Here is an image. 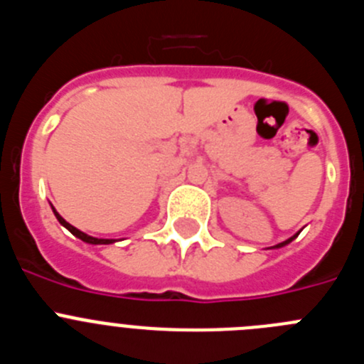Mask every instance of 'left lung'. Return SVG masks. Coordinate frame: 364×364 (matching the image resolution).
I'll list each match as a JSON object with an SVG mask.
<instances>
[{
  "mask_svg": "<svg viewBox=\"0 0 364 364\" xmlns=\"http://www.w3.org/2000/svg\"><path fill=\"white\" fill-rule=\"evenodd\" d=\"M291 239H294V237H291ZM291 239H288V240H284V242L277 244V246H275V247H281V246H284V244H288V242H290V240H291Z\"/></svg>",
  "mask_w": 364,
  "mask_h": 364,
  "instance_id": "left-lung-1",
  "label": "left lung"
}]
</instances>
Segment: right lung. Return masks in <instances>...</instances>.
<instances>
[{"instance_id":"obj_1","label":"right lung","mask_w":364,"mask_h":364,"mask_svg":"<svg viewBox=\"0 0 364 364\" xmlns=\"http://www.w3.org/2000/svg\"><path fill=\"white\" fill-rule=\"evenodd\" d=\"M53 211H54V215H56L58 222H60V224H62V226H65L67 230L70 231V233L76 235V237H78V239H82L83 242H89V244H112V242H117V240H114V239H96V237H91V235L83 233V231H80L78 228H74L73 224H69V222H67L65 218L62 217V215L58 213V211L54 210V208H53Z\"/></svg>"}]
</instances>
